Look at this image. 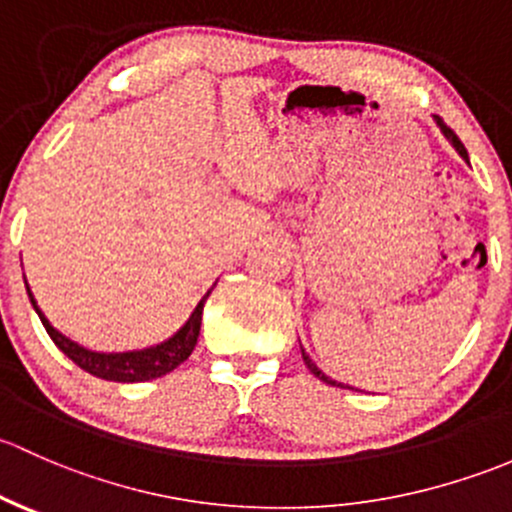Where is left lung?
<instances>
[{
    "instance_id": "8db88e82",
    "label": "left lung",
    "mask_w": 512,
    "mask_h": 512,
    "mask_svg": "<svg viewBox=\"0 0 512 512\" xmlns=\"http://www.w3.org/2000/svg\"><path fill=\"white\" fill-rule=\"evenodd\" d=\"M434 120H436V125H439V130H441V133H444V138L451 142V147H453V150H456V152H458V155H461V157H463V160H466V162H468V152H466V147H463V142L456 138V133H453V130H451V128H446V125H444V123H441V120H439V118H434ZM300 352H303V362H305V367H308V370H310V372H313V374H315V377H318V379H320V382H325V384H333V387H342V384H340V382H335V379H330V377H328V374H325L323 370H320V367H318V365H315V362H313V360H310V355H308V352H305V350H303V347H300Z\"/></svg>"
}]
</instances>
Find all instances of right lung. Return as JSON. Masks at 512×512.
Returning <instances> with one entry per match:
<instances>
[{
    "mask_svg": "<svg viewBox=\"0 0 512 512\" xmlns=\"http://www.w3.org/2000/svg\"><path fill=\"white\" fill-rule=\"evenodd\" d=\"M24 286H26V293H29L31 305H34L36 315L41 318V323H44L46 333H49L51 340H54V345L59 347L68 360L76 362L81 370L93 374V377L108 379V382H150V379H157L162 377V374L172 372L175 367L182 365L189 355H192L194 345H197L199 328H202L204 303H207L209 293H212V288L217 286V283L204 293V298L199 300L197 308L192 310L187 323H184L175 335L167 337L165 342H157V345L142 347V350H128V352L88 350V347L78 345L76 340H71V337L59 333V330L49 323V318H46L44 310L39 308V303H36L34 293H31L29 283H26V276H24Z\"/></svg>",
    "mask_w": 512,
    "mask_h": 512,
    "instance_id": "obj_1",
    "label": "right lung"
}]
</instances>
